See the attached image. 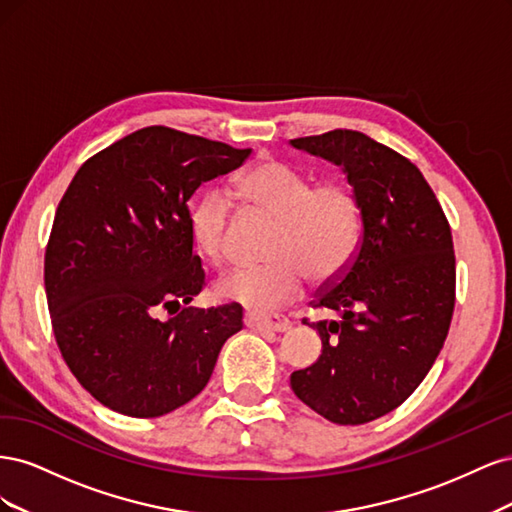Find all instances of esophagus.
Listing matches in <instances>:
<instances>
[{"label":"esophagus","instance_id":"esophagus-1","mask_svg":"<svg viewBox=\"0 0 512 512\" xmlns=\"http://www.w3.org/2000/svg\"><path fill=\"white\" fill-rule=\"evenodd\" d=\"M245 327L256 329V331H277V333H286L292 329V322L282 316V314H273V316H262V314H247L245 316Z\"/></svg>","mask_w":512,"mask_h":512}]
</instances>
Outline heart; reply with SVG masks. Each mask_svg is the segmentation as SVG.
<instances>
[{"instance_id": "heart-1", "label": "heart", "mask_w": 512, "mask_h": 512, "mask_svg": "<svg viewBox=\"0 0 512 512\" xmlns=\"http://www.w3.org/2000/svg\"><path fill=\"white\" fill-rule=\"evenodd\" d=\"M237 196L254 213L277 220L265 267L237 269L218 284L220 297L267 314L301 297L307 277L333 282L350 265L361 237V207L342 181L312 183L290 164L265 158L237 179ZM230 198L209 192L192 211L194 243L213 265L228 256Z\"/></svg>"}]
</instances>
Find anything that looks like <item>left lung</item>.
<instances>
[{"label": "left lung", "instance_id": "1", "mask_svg": "<svg viewBox=\"0 0 512 512\" xmlns=\"http://www.w3.org/2000/svg\"><path fill=\"white\" fill-rule=\"evenodd\" d=\"M290 143L344 166L363 222L350 265L309 303L342 318H303L322 354L292 371L290 386L327 421L363 425L404 404L444 346L455 309L451 226L421 170L367 134L331 130Z\"/></svg>", "mask_w": 512, "mask_h": 512}]
</instances>
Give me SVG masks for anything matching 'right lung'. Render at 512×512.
Listing matches in <instances>:
<instances>
[{"mask_svg":"<svg viewBox=\"0 0 512 512\" xmlns=\"http://www.w3.org/2000/svg\"><path fill=\"white\" fill-rule=\"evenodd\" d=\"M250 153L149 126L91 156L59 200L46 301L61 356L102 406L134 418L181 408L243 329L239 303L190 307L205 271L192 252L188 200Z\"/></svg>","mask_w":512,"mask_h":512,"instance_id":"obj_1","label":"right lung"}]
</instances>
